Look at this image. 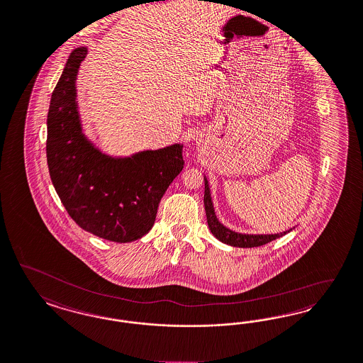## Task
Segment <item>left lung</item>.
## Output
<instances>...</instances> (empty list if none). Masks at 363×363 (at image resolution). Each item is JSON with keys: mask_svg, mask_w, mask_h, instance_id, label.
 <instances>
[{"mask_svg": "<svg viewBox=\"0 0 363 363\" xmlns=\"http://www.w3.org/2000/svg\"><path fill=\"white\" fill-rule=\"evenodd\" d=\"M203 203H205V212H206V220L208 225L213 233V236L218 238L220 241L225 242L228 245L232 247H238V248H253V247H260L267 242H271L276 238H281L284 233H277V235H241L229 230L228 228L221 225L214 214L213 209L212 199L209 193V186L208 181L205 179V194H203Z\"/></svg>", "mask_w": 363, "mask_h": 363, "instance_id": "1", "label": "left lung"}]
</instances>
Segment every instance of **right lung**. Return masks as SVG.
<instances>
[{"instance_id":"obj_1","label":"right lung","mask_w":363,"mask_h":363,"mask_svg":"<svg viewBox=\"0 0 363 363\" xmlns=\"http://www.w3.org/2000/svg\"><path fill=\"white\" fill-rule=\"evenodd\" d=\"M87 48L72 50L52 92L47 161L50 179L77 225L115 242L149 233L160 201L184 169L182 146L143 151L113 160L95 149L82 131L76 75Z\"/></svg>"}]
</instances>
